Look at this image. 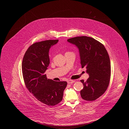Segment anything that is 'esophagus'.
<instances>
[{
    "label": "esophagus",
    "instance_id": "obj_1",
    "mask_svg": "<svg viewBox=\"0 0 129 129\" xmlns=\"http://www.w3.org/2000/svg\"><path fill=\"white\" fill-rule=\"evenodd\" d=\"M75 82V81L74 80H68V83H69V84H72V83H73Z\"/></svg>",
    "mask_w": 129,
    "mask_h": 129
}]
</instances>
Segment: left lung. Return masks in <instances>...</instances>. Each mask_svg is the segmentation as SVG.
Listing matches in <instances>:
<instances>
[{
  "label": "left lung",
  "instance_id": "obj_1",
  "mask_svg": "<svg viewBox=\"0 0 129 129\" xmlns=\"http://www.w3.org/2000/svg\"><path fill=\"white\" fill-rule=\"evenodd\" d=\"M68 41L76 45L79 49L80 63L85 67L89 77L83 83L80 91L82 98L94 101L106 91L110 80V60L104 46L91 37L80 36L69 39Z\"/></svg>",
  "mask_w": 129,
  "mask_h": 129
}]
</instances>
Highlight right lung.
Returning a JSON list of instances; mask_svg holds the SVG:
<instances>
[{
  "label": "right lung",
  "mask_w": 129,
  "mask_h": 129,
  "mask_svg": "<svg viewBox=\"0 0 129 129\" xmlns=\"http://www.w3.org/2000/svg\"><path fill=\"white\" fill-rule=\"evenodd\" d=\"M58 40L35 43L30 46L24 55L22 71L24 83L29 92L42 103L53 106L62 100L67 85L66 81L47 79L44 74L50 64L49 49Z\"/></svg>",
  "instance_id": "1"
}]
</instances>
